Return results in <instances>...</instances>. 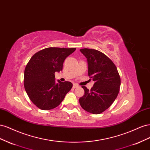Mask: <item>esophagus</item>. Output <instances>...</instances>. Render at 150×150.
Masks as SVG:
<instances>
[{
  "label": "esophagus",
  "instance_id": "esophagus-1",
  "mask_svg": "<svg viewBox=\"0 0 150 150\" xmlns=\"http://www.w3.org/2000/svg\"><path fill=\"white\" fill-rule=\"evenodd\" d=\"M78 87H79V86L78 84H73V88H78Z\"/></svg>",
  "mask_w": 150,
  "mask_h": 150
}]
</instances>
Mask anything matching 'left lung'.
<instances>
[{
  "label": "left lung",
  "instance_id": "8db88e82",
  "mask_svg": "<svg viewBox=\"0 0 150 150\" xmlns=\"http://www.w3.org/2000/svg\"><path fill=\"white\" fill-rule=\"evenodd\" d=\"M87 58L88 76L94 81L89 90L82 86L84 94L79 98L81 106L93 114H100L115 101L120 91L121 79L113 62L103 52L93 49H81Z\"/></svg>",
  "mask_w": 150,
  "mask_h": 150
}]
</instances>
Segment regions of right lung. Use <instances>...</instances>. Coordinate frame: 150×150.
<instances>
[{
  "label": "right lung",
  "mask_w": 150,
  "mask_h": 150,
  "mask_svg": "<svg viewBox=\"0 0 150 150\" xmlns=\"http://www.w3.org/2000/svg\"><path fill=\"white\" fill-rule=\"evenodd\" d=\"M76 48L48 47L34 54L26 65L24 85L30 101L42 110L58 106L72 87L69 81H55V72L62 70L66 58Z\"/></svg>",
  "instance_id": "add662e5"
}]
</instances>
